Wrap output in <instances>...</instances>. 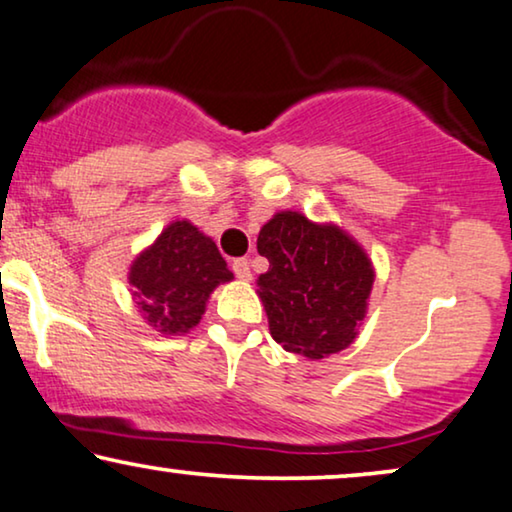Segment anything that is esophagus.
Instances as JSON below:
<instances>
[{"instance_id":"1","label":"esophagus","mask_w":512,"mask_h":512,"mask_svg":"<svg viewBox=\"0 0 512 512\" xmlns=\"http://www.w3.org/2000/svg\"><path fill=\"white\" fill-rule=\"evenodd\" d=\"M233 272L237 279H242V282H249L251 279V265L247 258H237V261H233Z\"/></svg>"}]
</instances>
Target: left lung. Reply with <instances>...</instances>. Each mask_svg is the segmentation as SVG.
<instances>
[{
    "label": "left lung",
    "mask_w": 512,
    "mask_h": 512,
    "mask_svg": "<svg viewBox=\"0 0 512 512\" xmlns=\"http://www.w3.org/2000/svg\"><path fill=\"white\" fill-rule=\"evenodd\" d=\"M256 247L270 261L258 277V296L272 338L307 359H326L352 345L375 282L361 244L333 223L277 212Z\"/></svg>",
    "instance_id": "left-lung-1"
}]
</instances>
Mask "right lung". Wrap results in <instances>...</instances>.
Listing matches in <instances>:
<instances>
[{
  "label": "right lung",
  "mask_w": 512,
  "mask_h": 512,
  "mask_svg": "<svg viewBox=\"0 0 512 512\" xmlns=\"http://www.w3.org/2000/svg\"><path fill=\"white\" fill-rule=\"evenodd\" d=\"M233 279L212 237L191 221H172L130 265L128 282L146 324L184 335L200 324L207 300Z\"/></svg>",
  "instance_id": "add662e5"
}]
</instances>
